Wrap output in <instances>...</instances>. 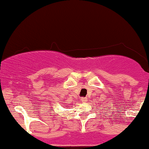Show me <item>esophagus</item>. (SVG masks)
Listing matches in <instances>:
<instances>
[{
	"label": "esophagus",
	"instance_id": "esophagus-1",
	"mask_svg": "<svg viewBox=\"0 0 149 149\" xmlns=\"http://www.w3.org/2000/svg\"><path fill=\"white\" fill-rule=\"evenodd\" d=\"M80 100H81V102H87V99L86 98V97H81Z\"/></svg>",
	"mask_w": 149,
	"mask_h": 149
}]
</instances>
